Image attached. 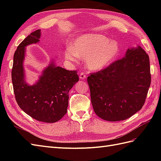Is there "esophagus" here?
Listing matches in <instances>:
<instances>
[{"mask_svg":"<svg viewBox=\"0 0 161 161\" xmlns=\"http://www.w3.org/2000/svg\"><path fill=\"white\" fill-rule=\"evenodd\" d=\"M86 77V75H85L84 73H81L80 74V80H84V79Z\"/></svg>","mask_w":161,"mask_h":161,"instance_id":"1","label":"esophagus"}]
</instances>
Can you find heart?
Instances as JSON below:
<instances>
[{
  "label": "heart",
  "mask_w": 161,
  "mask_h": 161,
  "mask_svg": "<svg viewBox=\"0 0 161 161\" xmlns=\"http://www.w3.org/2000/svg\"><path fill=\"white\" fill-rule=\"evenodd\" d=\"M119 53L120 46L116 41L99 34H86L72 43L64 55L70 61H77L79 57L84 58L86 66L91 70L97 71L111 65Z\"/></svg>",
  "instance_id": "b5f03b06"
}]
</instances>
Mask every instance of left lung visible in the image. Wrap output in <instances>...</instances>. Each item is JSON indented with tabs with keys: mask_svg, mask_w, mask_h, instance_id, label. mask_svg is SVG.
<instances>
[{
	"mask_svg": "<svg viewBox=\"0 0 161 161\" xmlns=\"http://www.w3.org/2000/svg\"><path fill=\"white\" fill-rule=\"evenodd\" d=\"M95 114L107 121L124 120L141 110L151 84L149 58L141 46L87 78Z\"/></svg>",
	"mask_w": 161,
	"mask_h": 161,
	"instance_id": "8db88e82",
	"label": "left lung"
}]
</instances>
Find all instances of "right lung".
Listing matches in <instances>:
<instances>
[{
	"mask_svg": "<svg viewBox=\"0 0 161 161\" xmlns=\"http://www.w3.org/2000/svg\"><path fill=\"white\" fill-rule=\"evenodd\" d=\"M40 37L41 30H37L19 44L14 54L12 81L19 107L36 120L53 123L66 114L68 93L79 81V77L76 70L57 66L52 60L35 84L26 83L23 67L25 47L39 42Z\"/></svg>",
	"mask_w": 161,
	"mask_h": 161,
	"instance_id": "right-lung-1",
	"label": "right lung"
}]
</instances>
